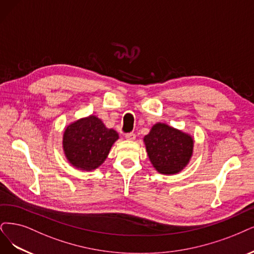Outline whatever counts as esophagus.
Listing matches in <instances>:
<instances>
[{
  "label": "esophagus",
  "mask_w": 254,
  "mask_h": 254,
  "mask_svg": "<svg viewBox=\"0 0 254 254\" xmlns=\"http://www.w3.org/2000/svg\"><path fill=\"white\" fill-rule=\"evenodd\" d=\"M126 138L127 140H135L136 139V135L134 133H127V134H126Z\"/></svg>",
  "instance_id": "obj_1"
}]
</instances>
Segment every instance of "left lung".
Masks as SVG:
<instances>
[{
    "label": "left lung",
    "mask_w": 254,
    "mask_h": 254,
    "mask_svg": "<svg viewBox=\"0 0 254 254\" xmlns=\"http://www.w3.org/2000/svg\"><path fill=\"white\" fill-rule=\"evenodd\" d=\"M143 140L149 160L163 175L181 172L192 155L191 136L165 124H156Z\"/></svg>",
    "instance_id": "left-lung-1"
}]
</instances>
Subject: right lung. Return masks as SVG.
I'll list each match as a JSON object with an SVG mask.
<instances>
[{
    "mask_svg": "<svg viewBox=\"0 0 254 254\" xmlns=\"http://www.w3.org/2000/svg\"><path fill=\"white\" fill-rule=\"evenodd\" d=\"M117 139L116 130L107 128L99 118L91 115L67 127L63 146L65 157L74 167L92 171L106 160Z\"/></svg>",
    "mask_w": 254,
    "mask_h": 254,
    "instance_id": "add662e5",
    "label": "right lung"
}]
</instances>
